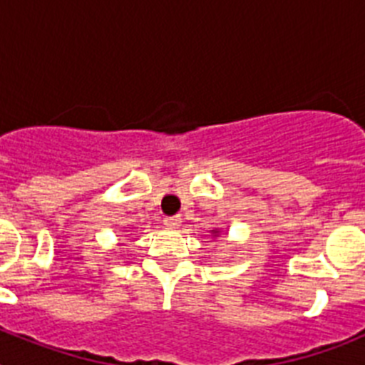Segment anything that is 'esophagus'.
<instances>
[{
    "instance_id": "esophagus-1",
    "label": "esophagus",
    "mask_w": 365,
    "mask_h": 365,
    "mask_svg": "<svg viewBox=\"0 0 365 365\" xmlns=\"http://www.w3.org/2000/svg\"><path fill=\"white\" fill-rule=\"evenodd\" d=\"M180 222H182L180 215H172V217H164V225H166L168 228H179Z\"/></svg>"
}]
</instances>
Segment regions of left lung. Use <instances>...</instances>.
Returning <instances> with one entry per match:
<instances>
[{"label": "left lung", "instance_id": "left-lung-1", "mask_svg": "<svg viewBox=\"0 0 365 365\" xmlns=\"http://www.w3.org/2000/svg\"><path fill=\"white\" fill-rule=\"evenodd\" d=\"M210 234L214 235V237H219V228H214V230H210Z\"/></svg>", "mask_w": 365, "mask_h": 365}]
</instances>
